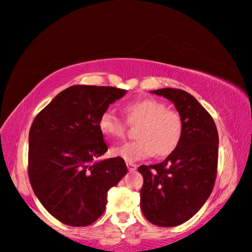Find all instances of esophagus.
I'll return each instance as SVG.
<instances>
[{"mask_svg": "<svg viewBox=\"0 0 252 252\" xmlns=\"http://www.w3.org/2000/svg\"><path fill=\"white\" fill-rule=\"evenodd\" d=\"M126 167H128V169L130 172H133V170L137 169V165L135 163H131V162H126Z\"/></svg>", "mask_w": 252, "mask_h": 252, "instance_id": "esophagus-1", "label": "esophagus"}]
</instances>
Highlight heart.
Instances as JSON below:
<instances>
[{"label":"heart","mask_w":252,"mask_h":252,"mask_svg":"<svg viewBox=\"0 0 252 252\" xmlns=\"http://www.w3.org/2000/svg\"><path fill=\"white\" fill-rule=\"evenodd\" d=\"M123 113L129 124H139L136 131L138 139L113 147V156L136 162L154 154L168 157L177 150L184 133V121L180 112L167 108L160 100L145 98L126 103ZM98 128L108 138H121L126 132V123L106 110L99 117Z\"/></svg>","instance_id":"heart-1"}]
</instances>
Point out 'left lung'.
<instances>
[{"label": "left lung", "mask_w": 252, "mask_h": 252, "mask_svg": "<svg viewBox=\"0 0 252 252\" xmlns=\"http://www.w3.org/2000/svg\"><path fill=\"white\" fill-rule=\"evenodd\" d=\"M175 105L184 133L175 152L157 165H142L140 209L151 223L174 227L192 218L212 192L218 170L219 136L209 112L179 89L152 91Z\"/></svg>", "instance_id": "obj_1"}]
</instances>
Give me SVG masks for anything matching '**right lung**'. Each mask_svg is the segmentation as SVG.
I'll use <instances>...</instances> for the list:
<instances>
[{"label": "right lung", "mask_w": 252, "mask_h": 252, "mask_svg": "<svg viewBox=\"0 0 252 252\" xmlns=\"http://www.w3.org/2000/svg\"><path fill=\"white\" fill-rule=\"evenodd\" d=\"M124 94L126 90L112 86H70L33 121L29 179L40 203L62 223L94 222L105 211L108 190L128 172L119 157L94 162L108 150L99 117Z\"/></svg>", "instance_id": "right-lung-1"}]
</instances>
